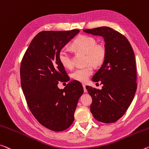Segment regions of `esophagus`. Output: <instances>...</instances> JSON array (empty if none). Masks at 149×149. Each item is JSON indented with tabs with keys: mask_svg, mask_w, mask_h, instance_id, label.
I'll return each mask as SVG.
<instances>
[{
	"mask_svg": "<svg viewBox=\"0 0 149 149\" xmlns=\"http://www.w3.org/2000/svg\"><path fill=\"white\" fill-rule=\"evenodd\" d=\"M83 87H84V92H85V93H87V90L86 88V85L83 84Z\"/></svg>",
	"mask_w": 149,
	"mask_h": 149,
	"instance_id": "34e87169",
	"label": "esophagus"
}]
</instances>
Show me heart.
<instances>
[{"instance_id":"heart-1","label":"heart","mask_w":149,"mask_h":149,"mask_svg":"<svg viewBox=\"0 0 149 149\" xmlns=\"http://www.w3.org/2000/svg\"><path fill=\"white\" fill-rule=\"evenodd\" d=\"M72 46L78 51L86 53V63H91L97 66L102 64L106 57V49L101 44H97L95 38L80 35L72 42ZM59 60L63 67L72 68L74 65L72 56L69 49L63 48L60 51L58 54ZM93 69L91 65L84 68H77L72 73V77L77 81L84 82L93 74Z\"/></svg>"}]
</instances>
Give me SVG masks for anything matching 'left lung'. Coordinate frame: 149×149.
<instances>
[{
	"instance_id": "left-lung-1",
	"label": "left lung",
	"mask_w": 149,
	"mask_h": 149,
	"mask_svg": "<svg viewBox=\"0 0 149 149\" xmlns=\"http://www.w3.org/2000/svg\"><path fill=\"white\" fill-rule=\"evenodd\" d=\"M83 31L104 38L106 57L92 81H100L102 89L86 86L92 97L91 113L97 121L111 123L126 112L136 90V69L133 49L123 35L109 27Z\"/></svg>"
}]
</instances>
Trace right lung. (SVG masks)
<instances>
[{
	"label": "right lung",
	"instance_id": "add662e5",
	"mask_svg": "<svg viewBox=\"0 0 149 149\" xmlns=\"http://www.w3.org/2000/svg\"><path fill=\"white\" fill-rule=\"evenodd\" d=\"M79 32V30L39 32L21 62V86L30 111L40 123L54 131L71 126L84 93L83 86L76 80L63 89L58 87V81H65L68 76L59 60V52Z\"/></svg>",
	"mask_w": 149,
	"mask_h": 149
}]
</instances>
